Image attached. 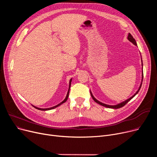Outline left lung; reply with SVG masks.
<instances>
[{"label": "left lung", "instance_id": "1", "mask_svg": "<svg viewBox=\"0 0 157 157\" xmlns=\"http://www.w3.org/2000/svg\"><path fill=\"white\" fill-rule=\"evenodd\" d=\"M127 39H128V40L130 41V42L132 43V44H134V45L137 46V43H136V40L134 39V37H132V35L130 34V33H129L128 35ZM141 61H142V59H141ZM142 66H143V61H142ZM142 70H143V69H142ZM143 71H142V80H141V85H140V86H139V89H138L137 91L136 92V94H135L134 95L132 96L130 98H128V99H127L126 101H123V102H121V103H120V104H117V105H108V104H104V103H102V102H100V101H98V100H97L96 98L94 97V95H92V94L91 91H90V94H91V96H92V98L94 99V101L95 102H97V104H100V105H102V106H104V107H106V108H112V109H118V108H122L123 106H124V105H125L128 102H129V101L132 99V98L134 97H135V96L137 94V93L139 92V91L140 90V88H141V85H142V82H143Z\"/></svg>", "mask_w": 157, "mask_h": 157}]
</instances>
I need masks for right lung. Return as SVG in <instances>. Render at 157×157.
I'll use <instances>...</instances> for the list:
<instances>
[{
  "label": "right lung",
  "instance_id": "add662e5",
  "mask_svg": "<svg viewBox=\"0 0 157 157\" xmlns=\"http://www.w3.org/2000/svg\"><path fill=\"white\" fill-rule=\"evenodd\" d=\"M71 81H72V79H70V81H69V90H68L67 94V95H66V97H65V99H64V100H63V101L62 102H60V104H59L56 105H55V106H53V107H52V108H44V109L37 108V107H36V106H34V105H32V106H34L35 108H36V109H39V110H41V111H47V110H51V109H54V108H57L58 106H59V105H60L61 104H62L63 103L65 102L66 101H67V98H68V97H69V94L70 87H71Z\"/></svg>",
  "mask_w": 157,
  "mask_h": 157
}]
</instances>
